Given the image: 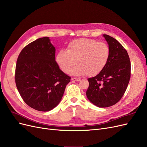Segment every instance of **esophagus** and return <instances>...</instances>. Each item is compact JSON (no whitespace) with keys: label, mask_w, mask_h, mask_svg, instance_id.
Segmentation results:
<instances>
[{"label":"esophagus","mask_w":147,"mask_h":147,"mask_svg":"<svg viewBox=\"0 0 147 147\" xmlns=\"http://www.w3.org/2000/svg\"><path fill=\"white\" fill-rule=\"evenodd\" d=\"M72 81H74V82H79L80 81V78H72Z\"/></svg>","instance_id":"1"}]
</instances>
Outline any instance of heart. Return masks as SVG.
Here are the masks:
<instances>
[{
	"label": "heart",
	"mask_w": 147,
	"mask_h": 147,
	"mask_svg": "<svg viewBox=\"0 0 147 147\" xmlns=\"http://www.w3.org/2000/svg\"><path fill=\"white\" fill-rule=\"evenodd\" d=\"M110 56V49L107 43L83 38L70 42L67 50H60L56 56V61L65 74L69 73L77 63L71 70V74L94 77L105 68Z\"/></svg>",
	"instance_id": "heart-1"
}]
</instances>
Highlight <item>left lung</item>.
<instances>
[{"label": "left lung", "mask_w": 147, "mask_h": 147, "mask_svg": "<svg viewBox=\"0 0 147 147\" xmlns=\"http://www.w3.org/2000/svg\"><path fill=\"white\" fill-rule=\"evenodd\" d=\"M110 49V56L105 68L96 76L88 78L86 94L88 100L98 107L117 104L125 92L131 77V62L127 51L116 39L103 34Z\"/></svg>", "instance_id": "left-lung-1"}]
</instances>
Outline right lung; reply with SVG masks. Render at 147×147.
Instances as JSON below:
<instances>
[{
  "mask_svg": "<svg viewBox=\"0 0 147 147\" xmlns=\"http://www.w3.org/2000/svg\"><path fill=\"white\" fill-rule=\"evenodd\" d=\"M55 53L50 38H39L22 50L16 62L18 90L26 104L40 112H48L59 104L70 81L57 65Z\"/></svg>",
  "mask_w": 147,
  "mask_h": 147,
  "instance_id": "add662e5",
  "label": "right lung"
}]
</instances>
